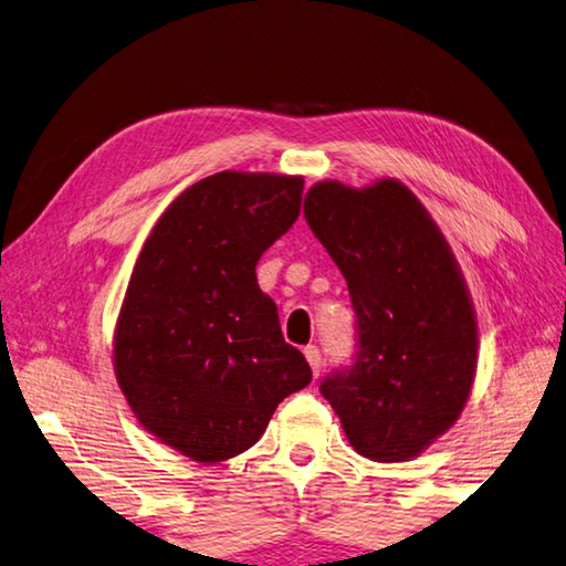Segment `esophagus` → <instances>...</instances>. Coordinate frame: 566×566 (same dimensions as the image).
Instances as JSON below:
<instances>
[{"label": "esophagus", "instance_id": "esophagus-1", "mask_svg": "<svg viewBox=\"0 0 566 566\" xmlns=\"http://www.w3.org/2000/svg\"><path fill=\"white\" fill-rule=\"evenodd\" d=\"M304 357H306V361H310L312 375L319 377V369H322V352H319L317 347H306V349H304Z\"/></svg>", "mask_w": 566, "mask_h": 566}]
</instances>
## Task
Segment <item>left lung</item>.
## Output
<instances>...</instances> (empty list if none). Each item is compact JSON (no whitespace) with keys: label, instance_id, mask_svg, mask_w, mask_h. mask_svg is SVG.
Listing matches in <instances>:
<instances>
[{"label":"left lung","instance_id":"left-lung-1","mask_svg":"<svg viewBox=\"0 0 566 566\" xmlns=\"http://www.w3.org/2000/svg\"><path fill=\"white\" fill-rule=\"evenodd\" d=\"M304 217L349 286L357 357L322 381L357 454L407 462L452 429L476 375V314L452 247L399 179L317 181Z\"/></svg>","mask_w":566,"mask_h":566}]
</instances>
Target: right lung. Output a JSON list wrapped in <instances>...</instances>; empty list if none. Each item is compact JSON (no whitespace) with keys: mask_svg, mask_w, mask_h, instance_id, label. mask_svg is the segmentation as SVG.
<instances>
[{"mask_svg":"<svg viewBox=\"0 0 566 566\" xmlns=\"http://www.w3.org/2000/svg\"><path fill=\"white\" fill-rule=\"evenodd\" d=\"M302 189V177L270 171L199 179L159 217L132 270L114 375L139 424L195 462L247 452L276 405L312 381L254 272L300 217Z\"/></svg>","mask_w":566,"mask_h":566,"instance_id":"obj_1","label":"right lung"}]
</instances>
